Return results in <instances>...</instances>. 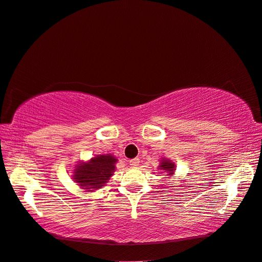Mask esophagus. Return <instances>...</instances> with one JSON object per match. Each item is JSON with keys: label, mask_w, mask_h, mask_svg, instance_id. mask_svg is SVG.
I'll use <instances>...</instances> for the list:
<instances>
[{"label": "esophagus", "mask_w": 262, "mask_h": 262, "mask_svg": "<svg viewBox=\"0 0 262 262\" xmlns=\"http://www.w3.org/2000/svg\"><path fill=\"white\" fill-rule=\"evenodd\" d=\"M138 164H139V159L138 158H134V159L129 160V165L133 166V167L138 166Z\"/></svg>", "instance_id": "esophagus-1"}]
</instances>
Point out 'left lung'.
Wrapping results in <instances>:
<instances>
[{"instance_id":"left-lung-1","label":"left lung","mask_w":262,"mask_h":262,"mask_svg":"<svg viewBox=\"0 0 262 262\" xmlns=\"http://www.w3.org/2000/svg\"><path fill=\"white\" fill-rule=\"evenodd\" d=\"M160 169L167 170L169 173L168 175H173V170H175V165L171 163L170 160H162V164H160Z\"/></svg>"}]
</instances>
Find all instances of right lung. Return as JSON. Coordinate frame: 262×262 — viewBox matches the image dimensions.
Wrapping results in <instances>:
<instances>
[{
	"instance_id": "obj_1",
	"label": "right lung",
	"mask_w": 262,
	"mask_h": 262,
	"mask_svg": "<svg viewBox=\"0 0 262 262\" xmlns=\"http://www.w3.org/2000/svg\"><path fill=\"white\" fill-rule=\"evenodd\" d=\"M117 159L112 155H99L92 158L87 164H79L74 172L75 182L83 189L89 191L103 187L108 180L114 170Z\"/></svg>"
}]
</instances>
